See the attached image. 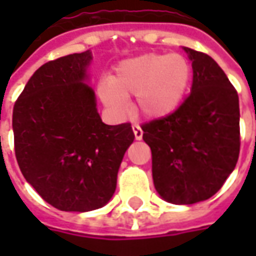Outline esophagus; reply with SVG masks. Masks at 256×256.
<instances>
[{
  "mask_svg": "<svg viewBox=\"0 0 256 256\" xmlns=\"http://www.w3.org/2000/svg\"><path fill=\"white\" fill-rule=\"evenodd\" d=\"M132 131L134 135H135V140H141L142 138V130H141V126L140 125H132Z\"/></svg>",
  "mask_w": 256,
  "mask_h": 256,
  "instance_id": "34e87169",
  "label": "esophagus"
}]
</instances>
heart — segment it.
Masks as SVG:
<instances>
[{
  "instance_id": "b5f03b06",
  "label": "heart",
  "mask_w": 256,
  "mask_h": 256,
  "mask_svg": "<svg viewBox=\"0 0 256 256\" xmlns=\"http://www.w3.org/2000/svg\"><path fill=\"white\" fill-rule=\"evenodd\" d=\"M190 61L180 54H145L116 66L110 82L100 86L102 102L112 111H125V98L136 96V108L146 118H162L184 101L191 84Z\"/></svg>"
}]
</instances>
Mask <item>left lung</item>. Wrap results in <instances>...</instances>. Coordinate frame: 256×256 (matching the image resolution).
I'll use <instances>...</instances> for the list:
<instances>
[{"label":"left lung","instance_id":"obj_1","mask_svg":"<svg viewBox=\"0 0 256 256\" xmlns=\"http://www.w3.org/2000/svg\"><path fill=\"white\" fill-rule=\"evenodd\" d=\"M192 61L191 94L170 115L141 125L152 154L155 190L191 205L221 190L240 156V100L210 55L184 48Z\"/></svg>","mask_w":256,"mask_h":256}]
</instances>
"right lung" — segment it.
I'll return each instance as SVG.
<instances>
[{"mask_svg": "<svg viewBox=\"0 0 256 256\" xmlns=\"http://www.w3.org/2000/svg\"><path fill=\"white\" fill-rule=\"evenodd\" d=\"M90 51L40 66L12 111L14 148L24 178L56 210L86 212L111 200L131 124L106 125L85 84Z\"/></svg>", "mask_w": 256, "mask_h": 256, "instance_id": "right-lung-1", "label": "right lung"}]
</instances>
